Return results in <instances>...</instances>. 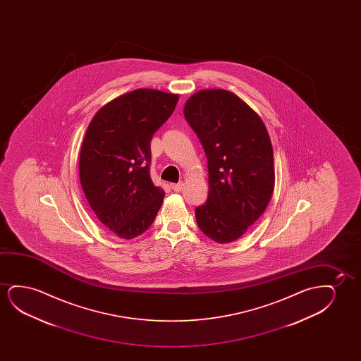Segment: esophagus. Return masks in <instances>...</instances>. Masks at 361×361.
Wrapping results in <instances>:
<instances>
[{"instance_id":"34e87169","label":"esophagus","mask_w":361,"mask_h":361,"mask_svg":"<svg viewBox=\"0 0 361 361\" xmlns=\"http://www.w3.org/2000/svg\"><path fill=\"white\" fill-rule=\"evenodd\" d=\"M171 188H173V191H176V192H180V191H183V183H173V185H171Z\"/></svg>"}]
</instances>
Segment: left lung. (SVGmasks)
I'll list each match as a JSON object with an SVG mask.
<instances>
[{
  "mask_svg": "<svg viewBox=\"0 0 361 361\" xmlns=\"http://www.w3.org/2000/svg\"><path fill=\"white\" fill-rule=\"evenodd\" d=\"M183 114L208 160V197L195 209L198 227L219 244L237 240L265 212L274 186V152L260 116L237 94L198 91Z\"/></svg>",
  "mask_w": 361,
  "mask_h": 361,
  "instance_id": "1",
  "label": "left lung"
}]
</instances>
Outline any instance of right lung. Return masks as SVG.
Segmentation results:
<instances>
[{"instance_id":"1","label":"right lung","mask_w":361,"mask_h":361,"mask_svg":"<svg viewBox=\"0 0 361 361\" xmlns=\"http://www.w3.org/2000/svg\"><path fill=\"white\" fill-rule=\"evenodd\" d=\"M178 94L138 89L97 111L80 150V183L99 222L122 239L148 229L164 190L149 173L150 140L173 114Z\"/></svg>"}]
</instances>
